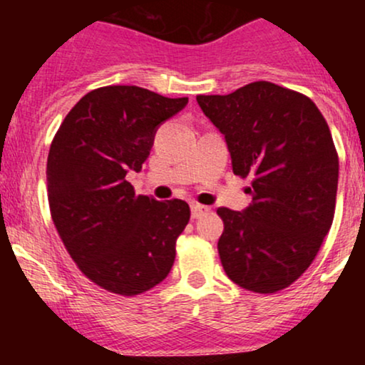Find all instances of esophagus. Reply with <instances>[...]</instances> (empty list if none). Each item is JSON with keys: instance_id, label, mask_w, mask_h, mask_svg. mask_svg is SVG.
Instances as JSON below:
<instances>
[{"instance_id": "obj_1", "label": "esophagus", "mask_w": 365, "mask_h": 365, "mask_svg": "<svg viewBox=\"0 0 365 365\" xmlns=\"http://www.w3.org/2000/svg\"><path fill=\"white\" fill-rule=\"evenodd\" d=\"M190 209H192V217H195V220H197V217L207 215V212L211 211V207H209V206H202V204H197V202L192 204Z\"/></svg>"}]
</instances>
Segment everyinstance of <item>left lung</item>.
<instances>
[{
	"mask_svg": "<svg viewBox=\"0 0 365 365\" xmlns=\"http://www.w3.org/2000/svg\"><path fill=\"white\" fill-rule=\"evenodd\" d=\"M197 103L225 135L233 173L252 177L244 212L217 209L225 273L245 290H283L307 271L333 223L338 153L328 123L307 96L266 81Z\"/></svg>",
	"mask_w": 365,
	"mask_h": 365,
	"instance_id": "8db88e82",
	"label": "left lung"
}]
</instances>
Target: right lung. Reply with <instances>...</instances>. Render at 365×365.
<instances>
[{"label": "right lung", "instance_id": "obj_1", "mask_svg": "<svg viewBox=\"0 0 365 365\" xmlns=\"http://www.w3.org/2000/svg\"><path fill=\"white\" fill-rule=\"evenodd\" d=\"M137 86L87 92L58 128L48 156V200L63 245L92 283L133 297L161 283L190 220L185 200L137 195L156 128L185 108Z\"/></svg>", "mask_w": 365, "mask_h": 365}]
</instances>
